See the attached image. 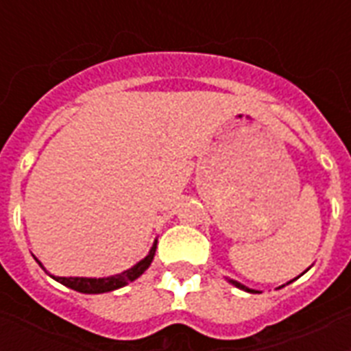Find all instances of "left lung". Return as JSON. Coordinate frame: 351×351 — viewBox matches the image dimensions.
<instances>
[{
	"label": "left lung",
	"instance_id": "1",
	"mask_svg": "<svg viewBox=\"0 0 351 351\" xmlns=\"http://www.w3.org/2000/svg\"><path fill=\"white\" fill-rule=\"evenodd\" d=\"M231 284H233V286H237V288H240V289H244V291H247V293H256L255 289H251V288H245V286H242V284L240 282H237V280H230Z\"/></svg>",
	"mask_w": 351,
	"mask_h": 351
}]
</instances>
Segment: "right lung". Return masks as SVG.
<instances>
[{"label": "right lung", "mask_w": 351, "mask_h": 351, "mask_svg": "<svg viewBox=\"0 0 351 351\" xmlns=\"http://www.w3.org/2000/svg\"><path fill=\"white\" fill-rule=\"evenodd\" d=\"M156 242L158 240H154L153 247L149 250V255L145 258L134 264L131 269H125V271H121L120 275H112V277H106V278H87V277H51L58 282H62L63 286H67V288L74 289V291H80V293H107V291H114L118 288H123L132 280H136L140 275H142L149 266H151V262L154 258V251H156ZM36 262L41 266V262L36 258ZM43 267V266H41ZM45 269V267H43Z\"/></svg>", "instance_id": "right-lung-1"}]
</instances>
